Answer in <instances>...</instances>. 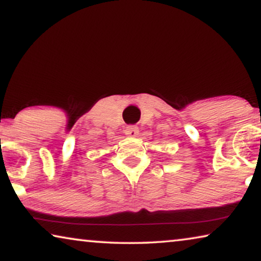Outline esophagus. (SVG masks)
<instances>
[{"label":"esophagus","instance_id":"esophagus-1","mask_svg":"<svg viewBox=\"0 0 261 261\" xmlns=\"http://www.w3.org/2000/svg\"><path fill=\"white\" fill-rule=\"evenodd\" d=\"M125 134L127 136H132V137H135V136L138 135V127L136 125H127L125 127Z\"/></svg>","mask_w":261,"mask_h":261}]
</instances>
